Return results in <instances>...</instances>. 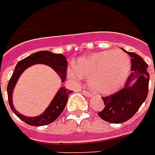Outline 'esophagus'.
<instances>
[{
    "label": "esophagus",
    "mask_w": 155,
    "mask_h": 155,
    "mask_svg": "<svg viewBox=\"0 0 155 155\" xmlns=\"http://www.w3.org/2000/svg\"><path fill=\"white\" fill-rule=\"evenodd\" d=\"M82 92H83V94L87 97H92V96H93V95H92V93H91V92H87V91H85V90H84Z\"/></svg>",
    "instance_id": "34e87169"
}]
</instances>
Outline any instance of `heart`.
<instances>
[{
	"label": "heart",
	"mask_w": 155,
	"mask_h": 155,
	"mask_svg": "<svg viewBox=\"0 0 155 155\" xmlns=\"http://www.w3.org/2000/svg\"><path fill=\"white\" fill-rule=\"evenodd\" d=\"M130 58L119 51H104L80 58L76 70L68 68V77L74 82L82 78L91 81V88L101 95L113 93L122 86L130 75Z\"/></svg>",
	"instance_id": "1"
}]
</instances>
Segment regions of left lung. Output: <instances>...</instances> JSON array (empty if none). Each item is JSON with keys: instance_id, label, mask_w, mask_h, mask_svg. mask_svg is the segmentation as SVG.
Masks as SVG:
<instances>
[{"instance_id": "8db88e82", "label": "left lung", "mask_w": 155, "mask_h": 155, "mask_svg": "<svg viewBox=\"0 0 155 155\" xmlns=\"http://www.w3.org/2000/svg\"><path fill=\"white\" fill-rule=\"evenodd\" d=\"M124 51L131 57V71L122 89L104 97V108L98 115L107 122L122 123L130 120L146 101L149 88L150 75L147 64L138 54Z\"/></svg>"}]
</instances>
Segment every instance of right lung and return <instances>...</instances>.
<instances>
[{"instance_id":"right-lung-1","label":"right lung","mask_w":155,"mask_h":155,"mask_svg":"<svg viewBox=\"0 0 155 155\" xmlns=\"http://www.w3.org/2000/svg\"><path fill=\"white\" fill-rule=\"evenodd\" d=\"M35 64H45V65L49 66L50 68H51L55 71L56 73H58V75L61 79V81L64 82L68 63L66 60L65 56L61 54H54L48 51H41L35 52L17 63L13 75L8 81L7 93H8V104L12 111L18 116V117L20 118L21 120H23L28 125H33V126H42V125L51 124L59 117L67 104L69 94L73 92L71 90H68L63 86H61L51 102L46 108V110L40 115L36 116V117H26L18 112L14 108L13 103V89L18 83V79L21 75L24 72V71Z\"/></svg>"}]
</instances>
